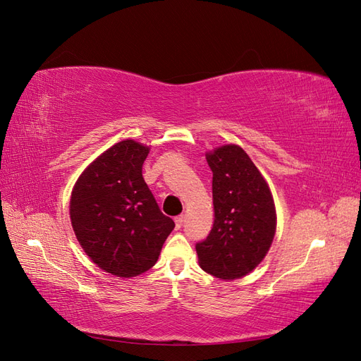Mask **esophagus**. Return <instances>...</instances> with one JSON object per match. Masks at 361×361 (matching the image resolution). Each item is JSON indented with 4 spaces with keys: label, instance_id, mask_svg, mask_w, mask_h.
<instances>
[{
    "label": "esophagus",
    "instance_id": "1",
    "mask_svg": "<svg viewBox=\"0 0 361 361\" xmlns=\"http://www.w3.org/2000/svg\"><path fill=\"white\" fill-rule=\"evenodd\" d=\"M183 220H185V216H183V215H178L176 218H174V223H176V227H178V228H180V227H182Z\"/></svg>",
    "mask_w": 361,
    "mask_h": 361
}]
</instances>
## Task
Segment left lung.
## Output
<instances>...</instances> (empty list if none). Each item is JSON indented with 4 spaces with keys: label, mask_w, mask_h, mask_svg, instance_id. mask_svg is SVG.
I'll return each mask as SVG.
<instances>
[{
    "label": "left lung",
    "mask_w": 361,
    "mask_h": 361,
    "mask_svg": "<svg viewBox=\"0 0 361 361\" xmlns=\"http://www.w3.org/2000/svg\"><path fill=\"white\" fill-rule=\"evenodd\" d=\"M206 161L212 170L215 220L195 250L207 274L235 280L253 271L268 253L276 233L274 200L244 149L218 147Z\"/></svg>",
    "instance_id": "8db88e82"
}]
</instances>
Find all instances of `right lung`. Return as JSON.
<instances>
[{
    "mask_svg": "<svg viewBox=\"0 0 361 361\" xmlns=\"http://www.w3.org/2000/svg\"><path fill=\"white\" fill-rule=\"evenodd\" d=\"M147 154L134 140L120 141L84 170L72 191L76 239L97 267L117 277L154 267L174 228L143 179Z\"/></svg>",
    "mask_w": 361,
    "mask_h": 361,
    "instance_id": "obj_1",
    "label": "right lung"
}]
</instances>
